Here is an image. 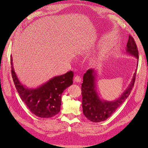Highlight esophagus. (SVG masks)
Returning a JSON list of instances; mask_svg holds the SVG:
<instances>
[{
    "label": "esophagus",
    "mask_w": 148,
    "mask_h": 148,
    "mask_svg": "<svg viewBox=\"0 0 148 148\" xmlns=\"http://www.w3.org/2000/svg\"><path fill=\"white\" fill-rule=\"evenodd\" d=\"M74 81H75V82L79 83V82H82V78H81V77H79V76H78V75H77V76H76V77H75Z\"/></svg>",
    "instance_id": "obj_1"
}]
</instances>
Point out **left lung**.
<instances>
[{
  "instance_id": "1",
  "label": "left lung",
  "mask_w": 148,
  "mask_h": 148,
  "mask_svg": "<svg viewBox=\"0 0 148 148\" xmlns=\"http://www.w3.org/2000/svg\"><path fill=\"white\" fill-rule=\"evenodd\" d=\"M126 52L135 57L138 60V51L133 37L129 35L127 44ZM138 66V64H137ZM136 70L134 73L130 83L121 96L114 101H106L99 97L96 87V79L97 76L96 69H89L83 75L82 84L83 97V112L85 117L93 122H100L107 120L122 105L130 94L135 83Z\"/></svg>"
}]
</instances>
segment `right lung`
Masks as SVG:
<instances>
[{
	"label": "right lung",
	"mask_w": 148,
	"mask_h": 148,
	"mask_svg": "<svg viewBox=\"0 0 148 148\" xmlns=\"http://www.w3.org/2000/svg\"><path fill=\"white\" fill-rule=\"evenodd\" d=\"M10 61L12 78L16 90L31 112L41 118H50L59 113L62 94L73 84V71L56 76L36 88H29L22 84L18 78L13 68L12 56Z\"/></svg>",
	"instance_id": "1"
}]
</instances>
